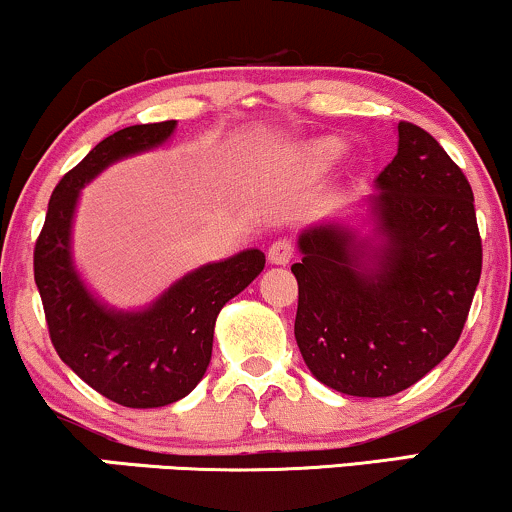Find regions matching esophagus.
<instances>
[{
    "label": "esophagus",
    "mask_w": 512,
    "mask_h": 512,
    "mask_svg": "<svg viewBox=\"0 0 512 512\" xmlns=\"http://www.w3.org/2000/svg\"><path fill=\"white\" fill-rule=\"evenodd\" d=\"M291 257H293V245L289 238L274 240V243L269 245V252H267L269 264H289Z\"/></svg>",
    "instance_id": "esophagus-1"
}]
</instances>
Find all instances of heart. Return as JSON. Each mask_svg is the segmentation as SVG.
Here are the masks:
<instances>
[{
  "label": "heart",
  "instance_id": "obj_1",
  "mask_svg": "<svg viewBox=\"0 0 512 512\" xmlns=\"http://www.w3.org/2000/svg\"><path fill=\"white\" fill-rule=\"evenodd\" d=\"M346 154V144L339 137H320L305 146L301 163L310 173H327Z\"/></svg>",
  "mask_w": 512,
  "mask_h": 512
}]
</instances>
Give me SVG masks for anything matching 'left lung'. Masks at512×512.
Listing matches in <instances>:
<instances>
[{
    "label": "left lung",
    "instance_id": "obj_1",
    "mask_svg": "<svg viewBox=\"0 0 512 512\" xmlns=\"http://www.w3.org/2000/svg\"><path fill=\"white\" fill-rule=\"evenodd\" d=\"M397 137L363 221L303 228V260L291 267L305 366L351 397L397 395L436 368L460 339L481 276L464 173L421 127L399 122Z\"/></svg>",
    "mask_w": 512,
    "mask_h": 512
}]
</instances>
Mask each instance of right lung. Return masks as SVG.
Here are the masks:
<instances>
[{
	"mask_svg": "<svg viewBox=\"0 0 512 512\" xmlns=\"http://www.w3.org/2000/svg\"><path fill=\"white\" fill-rule=\"evenodd\" d=\"M175 127V120L132 125L93 146L52 192L33 255L55 351L93 390L132 409L166 407L195 390L209 368L221 308L264 269L262 250H240L192 269L137 310L105 303L76 269L72 228L81 190L122 158L168 144Z\"/></svg>",
	"mask_w": 512,
	"mask_h": 512,
	"instance_id": "1",
	"label": "right lung"
}]
</instances>
